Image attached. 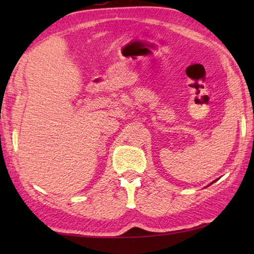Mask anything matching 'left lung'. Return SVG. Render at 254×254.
<instances>
[{
	"label": "left lung",
	"instance_id": "1",
	"mask_svg": "<svg viewBox=\"0 0 254 254\" xmlns=\"http://www.w3.org/2000/svg\"><path fill=\"white\" fill-rule=\"evenodd\" d=\"M213 183H214V182H213ZM213 183H212V184H213Z\"/></svg>",
	"mask_w": 254,
	"mask_h": 254
}]
</instances>
